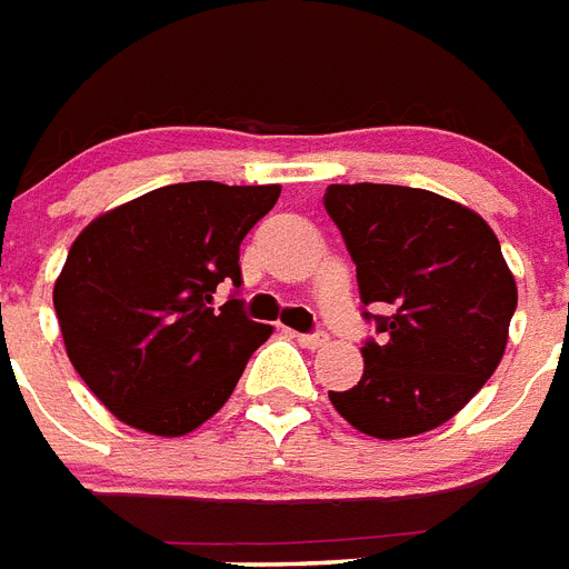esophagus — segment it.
I'll use <instances>...</instances> for the list:
<instances>
[{
    "instance_id": "34e87169",
    "label": "esophagus",
    "mask_w": 569,
    "mask_h": 569,
    "mask_svg": "<svg viewBox=\"0 0 569 569\" xmlns=\"http://www.w3.org/2000/svg\"><path fill=\"white\" fill-rule=\"evenodd\" d=\"M297 340L306 349H322L329 343V335H322V331H317V335H297Z\"/></svg>"
}]
</instances>
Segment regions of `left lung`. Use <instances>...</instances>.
<instances>
[{
  "instance_id": "left-lung-1",
  "label": "left lung",
  "mask_w": 569,
  "mask_h": 569,
  "mask_svg": "<svg viewBox=\"0 0 569 569\" xmlns=\"http://www.w3.org/2000/svg\"><path fill=\"white\" fill-rule=\"evenodd\" d=\"M322 206L358 270L363 306L388 308L356 388L329 390L361 435L413 438L452 420L506 356L517 281L472 208L420 188L329 184Z\"/></svg>"
}]
</instances>
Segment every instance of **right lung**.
I'll return each mask as SVG.
<instances>
[{
	"instance_id": "obj_1",
	"label": "right lung",
	"mask_w": 569,
	"mask_h": 569,
	"mask_svg": "<svg viewBox=\"0 0 569 569\" xmlns=\"http://www.w3.org/2000/svg\"><path fill=\"white\" fill-rule=\"evenodd\" d=\"M279 184L184 181L90 220L72 240L52 302L63 347L93 397L131 429L181 438L229 402L272 326L238 299L240 243Z\"/></svg>"
}]
</instances>
